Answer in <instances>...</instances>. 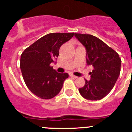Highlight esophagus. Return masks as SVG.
<instances>
[{
  "instance_id": "1",
  "label": "esophagus",
  "mask_w": 132,
  "mask_h": 132,
  "mask_svg": "<svg viewBox=\"0 0 132 132\" xmlns=\"http://www.w3.org/2000/svg\"><path fill=\"white\" fill-rule=\"evenodd\" d=\"M70 77H73V78H75V79H76V78H77V76H75V75H73V74H70Z\"/></svg>"
}]
</instances>
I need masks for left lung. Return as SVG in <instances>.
<instances>
[{
	"instance_id": "obj_1",
	"label": "left lung",
	"mask_w": 132,
	"mask_h": 132,
	"mask_svg": "<svg viewBox=\"0 0 132 132\" xmlns=\"http://www.w3.org/2000/svg\"><path fill=\"white\" fill-rule=\"evenodd\" d=\"M75 37L86 49V61L92 65L91 79H85V85L79 92L86 100L97 101L111 92L120 76L121 59L103 41L92 35L75 33Z\"/></svg>"
}]
</instances>
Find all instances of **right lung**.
Wrapping results in <instances>:
<instances>
[{
    "instance_id": "right-lung-1",
    "label": "right lung",
    "mask_w": 132,
    "mask_h": 132,
    "mask_svg": "<svg viewBox=\"0 0 132 132\" xmlns=\"http://www.w3.org/2000/svg\"><path fill=\"white\" fill-rule=\"evenodd\" d=\"M73 35L74 32L47 34L21 54L20 67L22 77L29 89L36 96L49 100L61 90L68 73H57L50 65L59 56L61 46Z\"/></svg>"
}]
</instances>
